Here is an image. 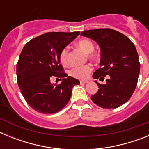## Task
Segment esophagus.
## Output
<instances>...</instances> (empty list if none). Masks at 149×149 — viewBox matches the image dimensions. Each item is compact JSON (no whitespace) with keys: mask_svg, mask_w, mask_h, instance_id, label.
Segmentation results:
<instances>
[{"mask_svg":"<svg viewBox=\"0 0 149 149\" xmlns=\"http://www.w3.org/2000/svg\"><path fill=\"white\" fill-rule=\"evenodd\" d=\"M80 83H81V84H87V83H89V81H80Z\"/></svg>","mask_w":149,"mask_h":149,"instance_id":"esophagus-1","label":"esophagus"}]
</instances>
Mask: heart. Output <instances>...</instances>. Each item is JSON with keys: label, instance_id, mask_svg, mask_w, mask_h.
Returning <instances> with one entry per match:
<instances>
[{"label": "heart", "instance_id": "b5f03b06", "mask_svg": "<svg viewBox=\"0 0 149 149\" xmlns=\"http://www.w3.org/2000/svg\"><path fill=\"white\" fill-rule=\"evenodd\" d=\"M77 46L81 50L86 52V53H91L94 50V45L90 40L86 39H84L80 40L77 42ZM68 49L67 47L62 49L60 54V61L63 65H65L67 63V56H68ZM93 70V66L90 64H86V65H80V66H75L69 71V74L72 77L76 78L84 79L86 78L91 71Z\"/></svg>", "mask_w": 149, "mask_h": 149}]
</instances>
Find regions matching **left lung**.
Here are the masks:
<instances>
[{"mask_svg":"<svg viewBox=\"0 0 149 149\" xmlns=\"http://www.w3.org/2000/svg\"><path fill=\"white\" fill-rule=\"evenodd\" d=\"M81 36L95 41L101 49L100 67L94 72L99 89L91 96L92 101L102 108H117L126 103L137 85L140 63L135 45L124 34L109 28L83 31Z\"/></svg>","mask_w":149,"mask_h":149,"instance_id":"8db88e82","label":"left lung"}]
</instances>
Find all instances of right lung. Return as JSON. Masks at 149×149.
<instances>
[{"mask_svg": "<svg viewBox=\"0 0 149 149\" xmlns=\"http://www.w3.org/2000/svg\"><path fill=\"white\" fill-rule=\"evenodd\" d=\"M79 34L46 33L29 41L22 49L16 65L18 85L27 103L37 112L60 111L70 100L73 86L80 84L63 72L60 61V51ZM51 76L63 78L61 84H51Z\"/></svg>", "mask_w": 149, "mask_h": 149, "instance_id": "1", "label": "right lung"}]
</instances>
